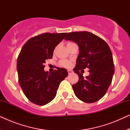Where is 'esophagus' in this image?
Here are the masks:
<instances>
[{"label":"esophagus","instance_id":"1","mask_svg":"<svg viewBox=\"0 0 130 130\" xmlns=\"http://www.w3.org/2000/svg\"><path fill=\"white\" fill-rule=\"evenodd\" d=\"M67 72H68V73H69V74H72L73 73V71L72 70H67Z\"/></svg>","mask_w":130,"mask_h":130}]
</instances>
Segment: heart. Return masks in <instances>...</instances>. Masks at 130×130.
<instances>
[{"instance_id": "heart-1", "label": "heart", "mask_w": 130, "mask_h": 130, "mask_svg": "<svg viewBox=\"0 0 130 130\" xmlns=\"http://www.w3.org/2000/svg\"><path fill=\"white\" fill-rule=\"evenodd\" d=\"M71 43H72V42H69L68 44H67V45H69V44H70ZM60 64L63 67H69L70 66V63L68 61H67V60H62L60 61Z\"/></svg>"}]
</instances>
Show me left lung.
Segmentation results:
<instances>
[{
	"label": "left lung",
	"instance_id": "8db88e82",
	"mask_svg": "<svg viewBox=\"0 0 130 130\" xmlns=\"http://www.w3.org/2000/svg\"><path fill=\"white\" fill-rule=\"evenodd\" d=\"M66 35L65 40L76 42L79 50L73 69L79 76L77 83L72 85L74 93L83 102H96L106 93L114 74L111 49L104 40L89 32H74ZM86 67L90 69V74L84 78L79 70Z\"/></svg>",
	"mask_w": 130,
	"mask_h": 130
}]
</instances>
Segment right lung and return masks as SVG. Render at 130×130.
<instances>
[{"label":"right lung","mask_w":130,"mask_h":130,"mask_svg":"<svg viewBox=\"0 0 130 130\" xmlns=\"http://www.w3.org/2000/svg\"><path fill=\"white\" fill-rule=\"evenodd\" d=\"M67 33H44L24 44L17 60L19 83L26 98L34 104L45 105L56 96L60 83L68 75L66 69L48 73L44 69L46 60L53 57L55 48Z\"/></svg>","instance_id":"right-lung-1"}]
</instances>
